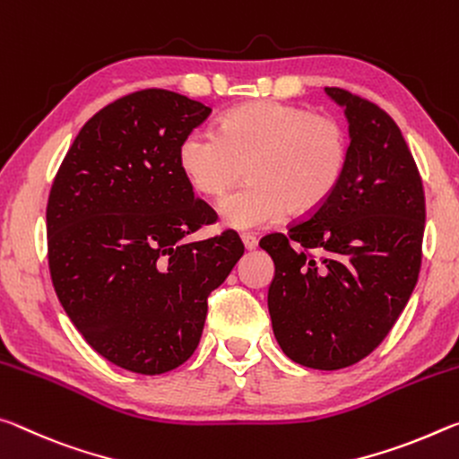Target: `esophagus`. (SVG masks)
<instances>
[{"label":"esophagus","mask_w":459,"mask_h":459,"mask_svg":"<svg viewBox=\"0 0 459 459\" xmlns=\"http://www.w3.org/2000/svg\"><path fill=\"white\" fill-rule=\"evenodd\" d=\"M242 244H244L246 250H256L258 239L254 238V236H250V234H242Z\"/></svg>","instance_id":"obj_1"}]
</instances>
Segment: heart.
<instances>
[{"mask_svg":"<svg viewBox=\"0 0 459 459\" xmlns=\"http://www.w3.org/2000/svg\"><path fill=\"white\" fill-rule=\"evenodd\" d=\"M348 134L333 117L305 105L247 101L221 117L220 132L197 127L178 146V167L207 197L234 185L247 162L250 183L220 201L221 221L258 230L292 215H309L332 197L348 164Z\"/></svg>","mask_w":459,"mask_h":459,"instance_id":"b5f03b06","label":"heart"}]
</instances>
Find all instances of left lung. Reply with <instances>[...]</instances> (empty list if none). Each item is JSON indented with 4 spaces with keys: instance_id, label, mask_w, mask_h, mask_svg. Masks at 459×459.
I'll return each instance as SVG.
<instances>
[{
    "instance_id": "left-lung-1",
    "label": "left lung",
    "mask_w": 459,
    "mask_h": 459,
    "mask_svg": "<svg viewBox=\"0 0 459 459\" xmlns=\"http://www.w3.org/2000/svg\"><path fill=\"white\" fill-rule=\"evenodd\" d=\"M325 93L350 124L343 177L323 205L270 234L268 311L292 362L340 370L372 354L409 303L420 270L425 193L399 126L340 87Z\"/></svg>"
}]
</instances>
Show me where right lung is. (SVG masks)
<instances>
[{"label":"right lung","instance_id":"right-lung-1","mask_svg":"<svg viewBox=\"0 0 459 459\" xmlns=\"http://www.w3.org/2000/svg\"><path fill=\"white\" fill-rule=\"evenodd\" d=\"M212 108L167 89L105 105L81 127L47 205L56 297L111 364L164 374L197 350L207 297L242 258L234 231L185 242L213 221L178 167V146Z\"/></svg>","mask_w":459,"mask_h":459}]
</instances>
